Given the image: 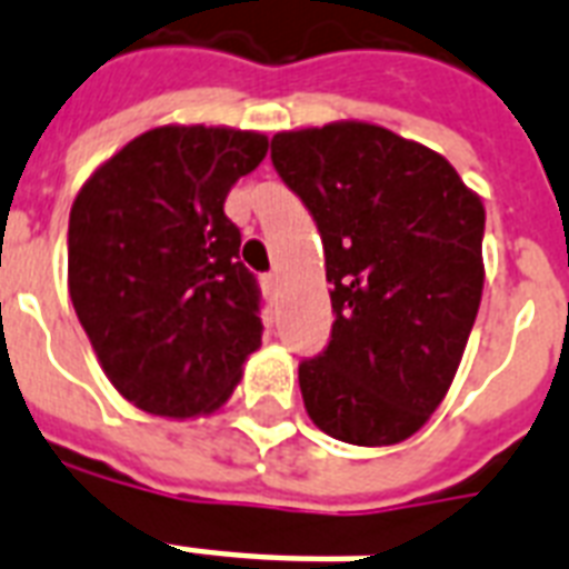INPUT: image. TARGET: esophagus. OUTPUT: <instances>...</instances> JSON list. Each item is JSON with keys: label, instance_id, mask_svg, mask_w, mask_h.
I'll return each mask as SVG.
<instances>
[{"label": "esophagus", "instance_id": "34e87169", "mask_svg": "<svg viewBox=\"0 0 569 569\" xmlns=\"http://www.w3.org/2000/svg\"><path fill=\"white\" fill-rule=\"evenodd\" d=\"M262 286H266V292H277V274L262 277Z\"/></svg>", "mask_w": 569, "mask_h": 569}]
</instances>
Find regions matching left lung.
Returning <instances> with one entry per match:
<instances>
[{
  "mask_svg": "<svg viewBox=\"0 0 569 569\" xmlns=\"http://www.w3.org/2000/svg\"><path fill=\"white\" fill-rule=\"evenodd\" d=\"M277 173L319 223L333 303L325 355L298 369L319 431L413 437L449 392L485 289V203L431 147L366 120L271 138Z\"/></svg>",
  "mask_w": 569,
  "mask_h": 569,
  "instance_id": "8db88e82",
  "label": "left lung"
}]
</instances>
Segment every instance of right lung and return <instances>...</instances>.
I'll use <instances>...</instances> for the list:
<instances>
[{
	"mask_svg": "<svg viewBox=\"0 0 569 569\" xmlns=\"http://www.w3.org/2000/svg\"><path fill=\"white\" fill-rule=\"evenodd\" d=\"M268 136L164 123L84 180L70 209L67 289L111 387L144 413L221 410L262 346L257 280L223 200Z\"/></svg>",
	"mask_w": 569,
	"mask_h": 569,
	"instance_id": "obj_1",
	"label": "right lung"
}]
</instances>
